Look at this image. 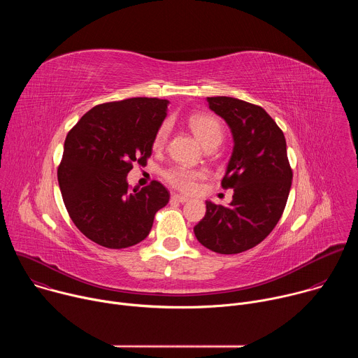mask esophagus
Here are the masks:
<instances>
[{
	"label": "esophagus",
	"instance_id": "esophagus-1",
	"mask_svg": "<svg viewBox=\"0 0 358 358\" xmlns=\"http://www.w3.org/2000/svg\"><path fill=\"white\" fill-rule=\"evenodd\" d=\"M171 201L184 203V202H187V201H188V198H187V196H184V195H178V194H174V195H171Z\"/></svg>",
	"mask_w": 358,
	"mask_h": 358
}]
</instances>
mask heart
Masks as SVG:
<instances>
[{"label": "heart", "mask_w": 358, "mask_h": 358, "mask_svg": "<svg viewBox=\"0 0 358 358\" xmlns=\"http://www.w3.org/2000/svg\"><path fill=\"white\" fill-rule=\"evenodd\" d=\"M188 126L191 129V131L194 133V136L198 138V141L203 145L208 147L213 144H220L222 140V126L221 122L211 116V115H192L188 119ZM169 134V126L167 124H162V127L157 130L156 136H155V147H160L164 141L166 137ZM164 178L166 181L173 185L174 188L188 192L192 191L195 187V181L201 177V173L192 169H187V167H171L169 170L164 171Z\"/></svg>", "instance_id": "heart-1"}]
</instances>
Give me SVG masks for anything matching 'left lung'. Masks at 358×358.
I'll return each instance as SVG.
<instances>
[{"mask_svg":"<svg viewBox=\"0 0 358 358\" xmlns=\"http://www.w3.org/2000/svg\"><path fill=\"white\" fill-rule=\"evenodd\" d=\"M208 106L231 129L234 150L222 188H234L228 207L207 201L194 234L201 245L222 253L245 252L261 243L280 220L293 173L286 140L275 120L257 105L235 97H207Z\"/></svg>","mask_w":358,"mask_h":358,"instance_id":"left-lung-1","label":"left lung"}]
</instances>
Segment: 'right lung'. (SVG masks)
Here are the masks:
<instances>
[{
	"label": "right lung",
	"mask_w": 358,
	"mask_h": 358,
	"mask_svg": "<svg viewBox=\"0 0 358 358\" xmlns=\"http://www.w3.org/2000/svg\"><path fill=\"white\" fill-rule=\"evenodd\" d=\"M169 103L131 97L97 105L68 133L58 182L71 220L94 243L122 249L141 242L169 203L159 181L133 189L127 184L133 163L144 166L151 156Z\"/></svg>",
	"instance_id": "right-lung-1"
}]
</instances>
